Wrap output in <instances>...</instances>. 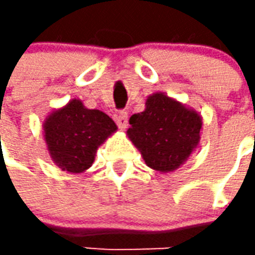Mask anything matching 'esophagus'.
<instances>
[{"label": "esophagus", "mask_w": 255, "mask_h": 255, "mask_svg": "<svg viewBox=\"0 0 255 255\" xmlns=\"http://www.w3.org/2000/svg\"><path fill=\"white\" fill-rule=\"evenodd\" d=\"M115 120H116L117 127L120 128L122 131H124L128 126V115L127 112H119L115 117Z\"/></svg>", "instance_id": "1"}]
</instances>
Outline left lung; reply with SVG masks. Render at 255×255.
Segmentation results:
<instances>
[{
  "label": "left lung",
  "instance_id": "1",
  "mask_svg": "<svg viewBox=\"0 0 255 255\" xmlns=\"http://www.w3.org/2000/svg\"><path fill=\"white\" fill-rule=\"evenodd\" d=\"M144 106L129 117L127 136L149 168L160 173L176 171L199 144L202 117L165 93L149 95Z\"/></svg>",
  "mask_w": 255,
  "mask_h": 255
}]
</instances>
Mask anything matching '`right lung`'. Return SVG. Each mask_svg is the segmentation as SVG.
<instances>
[{
    "mask_svg": "<svg viewBox=\"0 0 255 255\" xmlns=\"http://www.w3.org/2000/svg\"><path fill=\"white\" fill-rule=\"evenodd\" d=\"M117 131L111 117L98 109H87L73 98L54 109L43 122V139L52 161L69 173H82L93 165L95 153Z\"/></svg>",
    "mask_w": 255,
    "mask_h": 255,
    "instance_id": "obj_1",
    "label": "right lung"
}]
</instances>
